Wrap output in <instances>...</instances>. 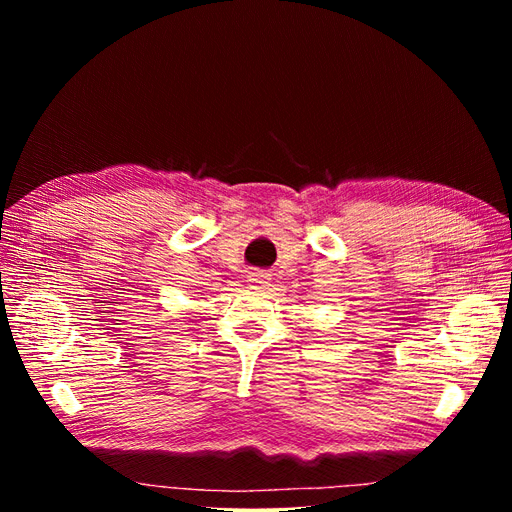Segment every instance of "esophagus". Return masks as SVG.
Instances as JSON below:
<instances>
[{
    "instance_id": "obj_1",
    "label": "esophagus",
    "mask_w": 512,
    "mask_h": 512,
    "mask_svg": "<svg viewBox=\"0 0 512 512\" xmlns=\"http://www.w3.org/2000/svg\"><path fill=\"white\" fill-rule=\"evenodd\" d=\"M269 280H271V275L267 271H260V269H254V271H250V275H247V282L260 284V286H267Z\"/></svg>"
}]
</instances>
